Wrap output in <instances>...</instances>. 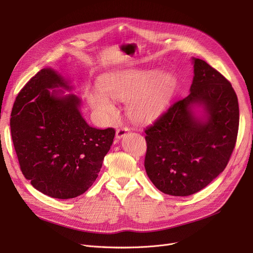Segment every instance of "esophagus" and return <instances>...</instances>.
Here are the masks:
<instances>
[{
  "instance_id": "esophagus-1",
  "label": "esophagus",
  "mask_w": 253,
  "mask_h": 253,
  "mask_svg": "<svg viewBox=\"0 0 253 253\" xmlns=\"http://www.w3.org/2000/svg\"><path fill=\"white\" fill-rule=\"evenodd\" d=\"M128 132H129L128 127H126V126H120V127L117 129L116 137H117V138H121V137H123L124 135H126V133H128Z\"/></svg>"
}]
</instances>
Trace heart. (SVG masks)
<instances>
[{
    "instance_id": "1",
    "label": "heart",
    "mask_w": 253,
    "mask_h": 253,
    "mask_svg": "<svg viewBox=\"0 0 253 253\" xmlns=\"http://www.w3.org/2000/svg\"><path fill=\"white\" fill-rule=\"evenodd\" d=\"M100 87L88 88L85 96L92 109L103 120L115 115L116 106L109 98L128 102V114L136 122H149L165 108L175 86L169 72L130 70L107 75Z\"/></svg>"
}]
</instances>
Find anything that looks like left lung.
<instances>
[{
	"mask_svg": "<svg viewBox=\"0 0 253 253\" xmlns=\"http://www.w3.org/2000/svg\"><path fill=\"white\" fill-rule=\"evenodd\" d=\"M190 90L145 129L147 175L171 196H190L210 184L226 168L238 136V97L221 73L194 58ZM194 105H203L202 119L194 117Z\"/></svg>",
	"mask_w": 253,
	"mask_h": 253,
	"instance_id": "left-lung-1",
	"label": "left lung"
}]
</instances>
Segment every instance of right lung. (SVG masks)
<instances>
[{"label": "right lung", "mask_w": 253, "mask_h": 253, "mask_svg": "<svg viewBox=\"0 0 253 253\" xmlns=\"http://www.w3.org/2000/svg\"><path fill=\"white\" fill-rule=\"evenodd\" d=\"M69 88L51 69L37 73L17 93L10 129L21 171L34 188L57 199L85 193L97 179L114 142V128L90 127L80 99L49 88Z\"/></svg>", "instance_id": "add662e5"}]
</instances>
